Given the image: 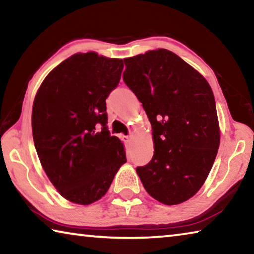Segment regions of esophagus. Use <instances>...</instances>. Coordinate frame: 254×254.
I'll use <instances>...</instances> for the list:
<instances>
[{"label":"esophagus","mask_w":254,"mask_h":254,"mask_svg":"<svg viewBox=\"0 0 254 254\" xmlns=\"http://www.w3.org/2000/svg\"><path fill=\"white\" fill-rule=\"evenodd\" d=\"M131 140H132V136H131V135H127V136H124V141H126L127 143H130V142H131Z\"/></svg>","instance_id":"esophagus-1"}]
</instances>
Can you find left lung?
Segmentation results:
<instances>
[{
    "label": "left lung",
    "mask_w": 254,
    "mask_h": 254,
    "mask_svg": "<svg viewBox=\"0 0 254 254\" xmlns=\"http://www.w3.org/2000/svg\"><path fill=\"white\" fill-rule=\"evenodd\" d=\"M124 64V83L142 103L152 127L153 157L137 167V176L160 203L186 201L203 186L220 147L212 88L167 49L126 58Z\"/></svg>",
    "instance_id": "8db88e82"
}]
</instances>
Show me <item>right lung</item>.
Returning <instances> with one entry per match:
<instances>
[{
    "instance_id": "add662e5",
    "label": "right lung",
    "mask_w": 254,
    "mask_h": 254,
    "mask_svg": "<svg viewBox=\"0 0 254 254\" xmlns=\"http://www.w3.org/2000/svg\"><path fill=\"white\" fill-rule=\"evenodd\" d=\"M123 60L94 51L54 68L34 97L32 135L47 176L64 198L101 199L127 162L123 143L107 128L106 98L121 79Z\"/></svg>"
}]
</instances>
